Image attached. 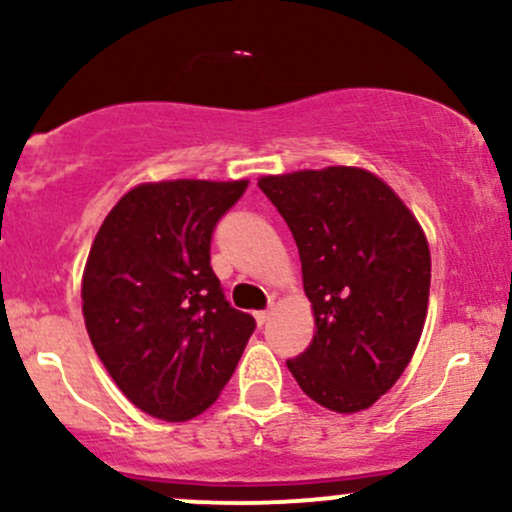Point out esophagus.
<instances>
[{
	"label": "esophagus",
	"instance_id": "1",
	"mask_svg": "<svg viewBox=\"0 0 512 512\" xmlns=\"http://www.w3.org/2000/svg\"><path fill=\"white\" fill-rule=\"evenodd\" d=\"M269 317H272V310H257V313H255V322L262 327V325H267Z\"/></svg>",
	"mask_w": 512,
	"mask_h": 512
}]
</instances>
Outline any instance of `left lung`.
<instances>
[{"mask_svg": "<svg viewBox=\"0 0 512 512\" xmlns=\"http://www.w3.org/2000/svg\"><path fill=\"white\" fill-rule=\"evenodd\" d=\"M289 223L313 342L286 361L320 407L356 414L397 383L428 313L431 250L421 223L383 178L356 166L262 175Z\"/></svg>", "mask_w": 512, "mask_h": 512, "instance_id": "8db88e82", "label": "left lung"}]
</instances>
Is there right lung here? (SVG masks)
<instances>
[{"mask_svg": "<svg viewBox=\"0 0 512 512\" xmlns=\"http://www.w3.org/2000/svg\"><path fill=\"white\" fill-rule=\"evenodd\" d=\"M245 187L142 182L110 209L88 252L81 310L93 349L134 407L170 424L219 399L255 330L209 264L216 221Z\"/></svg>", "mask_w": 512, "mask_h": 512, "instance_id": "add662e5", "label": "right lung"}]
</instances>
